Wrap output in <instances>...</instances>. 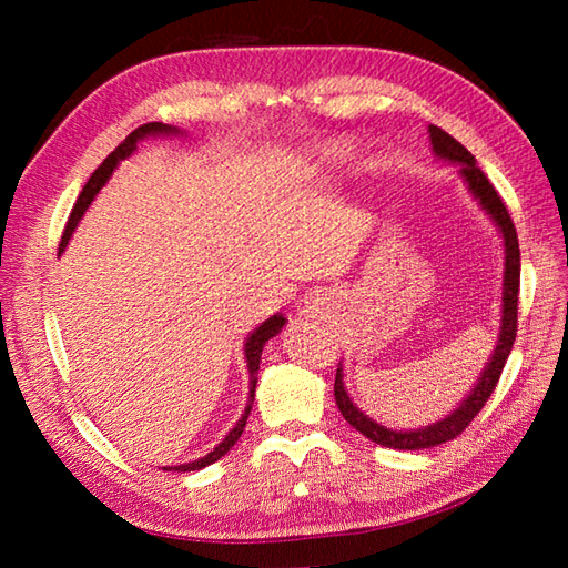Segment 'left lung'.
I'll return each mask as SVG.
<instances>
[{"label": "left lung", "mask_w": 568, "mask_h": 568, "mask_svg": "<svg viewBox=\"0 0 568 568\" xmlns=\"http://www.w3.org/2000/svg\"><path fill=\"white\" fill-rule=\"evenodd\" d=\"M429 139H432L434 153H437L439 159H449V161L462 165V175L466 178L470 192H474L478 202L484 204V210L493 216V220H496L498 229L503 232V239H505L503 327H500L496 354H493L490 364L484 371V376L478 378L474 393H470L466 400L462 403V407L454 409L449 417L437 422V425H429L425 429L393 432L388 427L376 425V422L368 419L358 407H354L352 400H348V395L344 390L342 373L336 371L334 397H336V405H339V413L344 415L348 425L356 427L371 442H376L381 446H388V449H407V452L429 449V446H439L444 442H452L454 437H458V434H462L470 425V422H474V417L480 413V409H484L490 393L496 390V385L500 381L505 361H508V356L513 352V344H515V336H517V295H520V244H517L515 224L510 220L508 207H505V202L498 195V190L493 187V183L486 178V173L476 165V159L470 155V151L464 149L454 136L446 134L444 129L432 124L429 126Z\"/></svg>", "instance_id": "8db88e82"}]
</instances>
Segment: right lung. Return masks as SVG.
<instances>
[{
  "label": "right lung",
  "instance_id": "obj_1",
  "mask_svg": "<svg viewBox=\"0 0 568 568\" xmlns=\"http://www.w3.org/2000/svg\"><path fill=\"white\" fill-rule=\"evenodd\" d=\"M173 131H178V129L168 126V124H161V122L141 124L139 129L131 131V134H129L122 143H119V146H116L110 155H106V159L102 161V165L98 168V171H94V173L90 175L88 183H84V187H82V192H80V197H78V202H75V207H72V212H70V216H68V224H65V229H63V236H60L58 253H63V251H65V244H68V239H70V234H72V229L78 226L82 212L88 210V204L92 202V197H94V195H98L100 187L106 183V178L112 175L116 161L126 159V155L136 149V141H139V139L149 136V134H173ZM283 324H285V320H283L281 315H273L271 320H265V322L261 324V327L248 336V342H246V361H248V373H251V381H248V405H246V409H244V415H241V419L236 422V427L226 434V439H224L220 446H216L214 452H210L207 456L197 458V462H192V464L175 466L173 470H197V468L210 466V464H214V462H216V458H222V456H224L229 449H232V446L239 442L241 432H244V427H246V419H248L251 405H253V395H256L261 352H263L265 342L273 339V336L283 329ZM165 470H171V468H165Z\"/></svg>",
  "mask_w": 568,
  "mask_h": 568
}]
</instances>
